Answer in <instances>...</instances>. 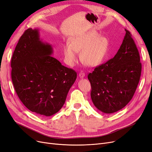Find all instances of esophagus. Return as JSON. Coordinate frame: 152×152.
Instances as JSON below:
<instances>
[{"mask_svg": "<svg viewBox=\"0 0 152 152\" xmlns=\"http://www.w3.org/2000/svg\"><path fill=\"white\" fill-rule=\"evenodd\" d=\"M85 73L84 72H83V71H80V72L79 73V75H79V77H80V78H83V77H85Z\"/></svg>", "mask_w": 152, "mask_h": 152, "instance_id": "obj_1", "label": "esophagus"}]
</instances>
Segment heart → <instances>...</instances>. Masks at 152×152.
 Segmentation results:
<instances>
[{"mask_svg":"<svg viewBox=\"0 0 152 152\" xmlns=\"http://www.w3.org/2000/svg\"><path fill=\"white\" fill-rule=\"evenodd\" d=\"M109 49V41L97 33L90 31L72 39L69 44L64 46L65 59L70 65H74L77 60V52L80 51L82 61L88 66L99 65L105 58Z\"/></svg>","mask_w":152,"mask_h":152,"instance_id":"b5f03b06","label":"heart"}]
</instances>
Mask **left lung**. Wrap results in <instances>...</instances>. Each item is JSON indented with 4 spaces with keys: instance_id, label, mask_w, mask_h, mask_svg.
<instances>
[{
    "instance_id": "left-lung-1",
    "label": "left lung",
    "mask_w": 152,
    "mask_h": 152,
    "mask_svg": "<svg viewBox=\"0 0 152 152\" xmlns=\"http://www.w3.org/2000/svg\"><path fill=\"white\" fill-rule=\"evenodd\" d=\"M125 31L116 55L88 75L94 105L106 114L118 111L127 105L137 89L142 72L137 47L132 34L126 29Z\"/></svg>"
}]
</instances>
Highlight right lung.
Here are the masks:
<instances>
[{"label": "right lung", "mask_w": 152, "mask_h": 152, "mask_svg": "<svg viewBox=\"0 0 152 152\" xmlns=\"http://www.w3.org/2000/svg\"><path fill=\"white\" fill-rule=\"evenodd\" d=\"M53 48L29 28L20 36L11 59V78L19 99L31 111L50 116L59 111L77 73L51 56Z\"/></svg>", "instance_id": "obj_1"}]
</instances>
